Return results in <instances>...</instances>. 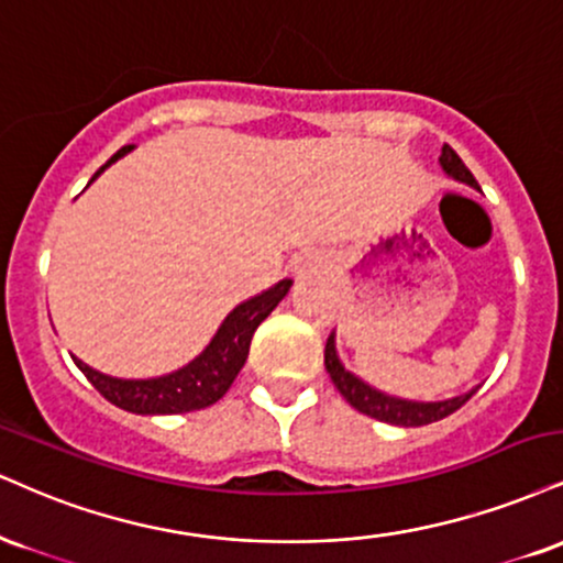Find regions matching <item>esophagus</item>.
I'll use <instances>...</instances> for the list:
<instances>
[{
  "mask_svg": "<svg viewBox=\"0 0 563 563\" xmlns=\"http://www.w3.org/2000/svg\"><path fill=\"white\" fill-rule=\"evenodd\" d=\"M290 267H294V273L299 275V277H307V275L320 273V269L324 267V260H322L320 254L309 252V254L296 256V260H294V264H290Z\"/></svg>",
  "mask_w": 563,
  "mask_h": 563,
  "instance_id": "1",
  "label": "esophagus"
}]
</instances>
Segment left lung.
<instances>
[{"mask_svg": "<svg viewBox=\"0 0 563 563\" xmlns=\"http://www.w3.org/2000/svg\"><path fill=\"white\" fill-rule=\"evenodd\" d=\"M440 167H443V173L449 175V178L466 183V186L477 188L479 191L475 175L466 170L462 157H459L449 144L443 146V154H440ZM324 369H328L330 380L335 383V388L341 390V396L346 398L356 411L380 419V422L396 424V428H422V424L438 422V419L449 417L456 409H462V406L477 393V388H472L466 393H459V396L453 398H443V401H415V398L390 396V393L364 383L362 377L343 367L341 356H338V346H335V330L330 333L328 346H324Z\"/></svg>", "mask_w": 563, "mask_h": 563, "instance_id": "left-lung-1", "label": "left lung"}]
</instances>
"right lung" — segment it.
Listing matches in <instances>:
<instances>
[{
	"mask_svg": "<svg viewBox=\"0 0 563 563\" xmlns=\"http://www.w3.org/2000/svg\"><path fill=\"white\" fill-rule=\"evenodd\" d=\"M131 148L133 146H123L118 154H112V157L93 173L88 186H91L107 167L114 165L118 159H123L125 154H131ZM290 286H294V280L286 277V280L275 283L273 288L241 301L233 311H228V317L222 320L220 328H217L212 341L201 349V354H196L191 362L167 372V375L112 377L88 367V364L80 362L78 356H73V362H76V367L84 372L88 383H91L107 401L131 411V415H183V411L207 409V406L220 401L230 385H233L235 377H239L241 367L249 358V346H252L254 330L267 320L269 311H273L277 303L286 299Z\"/></svg>",
	"mask_w": 563,
	"mask_h": 563,
	"instance_id": "add662e5",
	"label": "right lung"
}]
</instances>
